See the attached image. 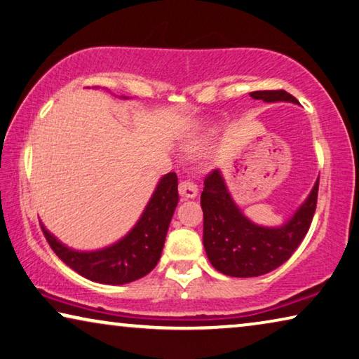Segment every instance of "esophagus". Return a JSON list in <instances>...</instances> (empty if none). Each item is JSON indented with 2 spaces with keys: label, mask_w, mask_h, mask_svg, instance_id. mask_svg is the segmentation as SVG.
I'll list each match as a JSON object with an SVG mask.
<instances>
[{
  "label": "esophagus",
  "mask_w": 359,
  "mask_h": 359,
  "mask_svg": "<svg viewBox=\"0 0 359 359\" xmlns=\"http://www.w3.org/2000/svg\"><path fill=\"white\" fill-rule=\"evenodd\" d=\"M179 195L182 200H191L198 195V187L191 180H182L179 184Z\"/></svg>",
  "instance_id": "obj_1"
}]
</instances>
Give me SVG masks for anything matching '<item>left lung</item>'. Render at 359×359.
<instances>
[{"mask_svg": "<svg viewBox=\"0 0 359 359\" xmlns=\"http://www.w3.org/2000/svg\"><path fill=\"white\" fill-rule=\"evenodd\" d=\"M251 98L266 103L298 100L285 90H259ZM319 179L311 194L295 214L280 227H263L251 222L235 205L221 170L206 175L201 194L203 245L208 259L222 274L231 277H258L285 263L302 243L311 226L318 203Z\"/></svg>", "mask_w": 359, "mask_h": 359, "instance_id": "obj_1", "label": "left lung"}]
</instances>
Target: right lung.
<instances>
[{"label":"right lung","instance_id":"add662e5","mask_svg":"<svg viewBox=\"0 0 359 359\" xmlns=\"http://www.w3.org/2000/svg\"><path fill=\"white\" fill-rule=\"evenodd\" d=\"M177 175L165 174L154 189L142 217L124 238L96 251H77L62 245L41 224L46 242L62 263L85 279L122 285L145 277L161 258L165 235L179 203Z\"/></svg>","mask_w":359,"mask_h":359}]
</instances>
